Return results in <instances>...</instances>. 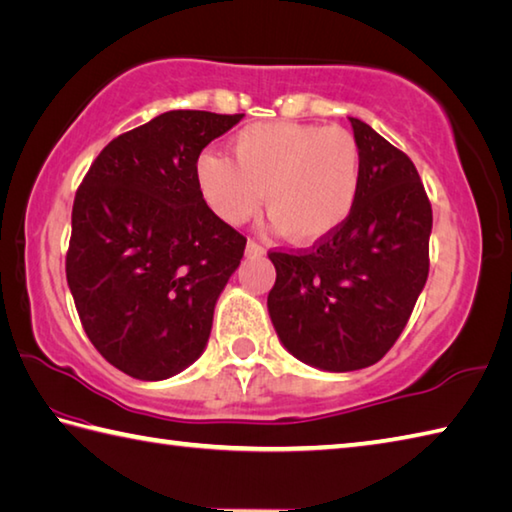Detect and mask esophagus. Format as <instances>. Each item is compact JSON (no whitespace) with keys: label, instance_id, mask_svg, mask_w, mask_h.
I'll use <instances>...</instances> for the list:
<instances>
[{"label":"esophagus","instance_id":"1","mask_svg":"<svg viewBox=\"0 0 512 512\" xmlns=\"http://www.w3.org/2000/svg\"><path fill=\"white\" fill-rule=\"evenodd\" d=\"M245 254H247V256H265V249L260 247V245H256L254 240H249L247 247H245Z\"/></svg>","mask_w":512,"mask_h":512}]
</instances>
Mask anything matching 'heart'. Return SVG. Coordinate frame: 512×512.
Listing matches in <instances>:
<instances>
[{
  "instance_id": "heart-1",
  "label": "heart",
  "mask_w": 512,
  "mask_h": 512,
  "mask_svg": "<svg viewBox=\"0 0 512 512\" xmlns=\"http://www.w3.org/2000/svg\"><path fill=\"white\" fill-rule=\"evenodd\" d=\"M229 158L205 151L198 187L227 225L254 218L265 196L272 229L296 245L334 236L361 194L363 158L350 131L307 122H263L238 131Z\"/></svg>"
}]
</instances>
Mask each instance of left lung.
Listing matches in <instances>:
<instances>
[{"label": "left lung", "mask_w": 512, "mask_h": 512, "mask_svg": "<svg viewBox=\"0 0 512 512\" xmlns=\"http://www.w3.org/2000/svg\"><path fill=\"white\" fill-rule=\"evenodd\" d=\"M363 158L347 223L312 252H272L267 310L278 341L305 365L352 372L381 361L428 281L432 209L406 153L350 118Z\"/></svg>", "instance_id": "left-lung-1"}]
</instances>
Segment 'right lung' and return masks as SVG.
Listing matches in <instances>:
<instances>
[{"mask_svg":"<svg viewBox=\"0 0 512 512\" xmlns=\"http://www.w3.org/2000/svg\"><path fill=\"white\" fill-rule=\"evenodd\" d=\"M243 115L167 111L111 140L73 202L66 281L86 336L140 381L205 352L247 240L207 207L200 151Z\"/></svg>","mask_w":512,"mask_h":512,"instance_id":"1","label":"right lung"}]
</instances>
